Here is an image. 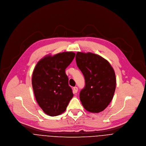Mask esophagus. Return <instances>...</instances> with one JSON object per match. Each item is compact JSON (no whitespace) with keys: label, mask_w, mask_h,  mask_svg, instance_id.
I'll list each match as a JSON object with an SVG mask.
<instances>
[{"label":"esophagus","mask_w":146,"mask_h":146,"mask_svg":"<svg viewBox=\"0 0 146 146\" xmlns=\"http://www.w3.org/2000/svg\"><path fill=\"white\" fill-rule=\"evenodd\" d=\"M77 91H78V88H77V87H73V93L75 94L77 92Z\"/></svg>","instance_id":"34e87169"}]
</instances>
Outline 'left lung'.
Returning a JSON list of instances; mask_svg holds the SVG:
<instances>
[{
  "instance_id": "obj_1",
  "label": "left lung",
  "mask_w": 146,
  "mask_h": 146,
  "mask_svg": "<svg viewBox=\"0 0 146 146\" xmlns=\"http://www.w3.org/2000/svg\"><path fill=\"white\" fill-rule=\"evenodd\" d=\"M77 67L85 80L80 92V100L84 109L90 112L99 113L111 102L115 89V73L108 60L92 53L77 52Z\"/></svg>"
}]
</instances>
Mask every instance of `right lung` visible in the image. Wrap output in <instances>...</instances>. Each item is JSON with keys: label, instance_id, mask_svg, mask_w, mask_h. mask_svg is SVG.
I'll use <instances>...</instances> for the list:
<instances>
[{"label": "right lung", "instance_id": "add662e5", "mask_svg": "<svg viewBox=\"0 0 146 146\" xmlns=\"http://www.w3.org/2000/svg\"><path fill=\"white\" fill-rule=\"evenodd\" d=\"M75 57L72 52L44 57L36 64L32 75V86L36 101L47 115L63 113L73 94L65 70Z\"/></svg>", "mask_w": 146, "mask_h": 146}]
</instances>
